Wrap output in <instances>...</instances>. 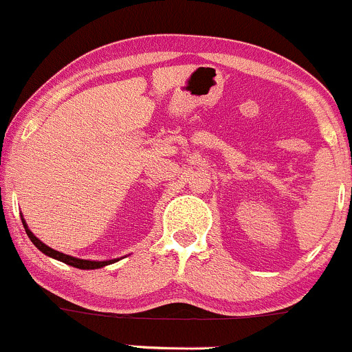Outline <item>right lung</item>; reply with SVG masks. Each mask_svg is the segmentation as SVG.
I'll list each match as a JSON object with an SVG mask.
<instances>
[{"label":"right lung","mask_w":352,"mask_h":352,"mask_svg":"<svg viewBox=\"0 0 352 352\" xmlns=\"http://www.w3.org/2000/svg\"><path fill=\"white\" fill-rule=\"evenodd\" d=\"M22 222H23V228H25L27 236L30 238V241H32L34 245H36L37 248L44 253V255L51 256V258H54V260H59V262L66 263V265H72V267H75V269H82V270H94V269H100V267H106V265H111V263L118 262V258L116 260H102V262H97V260H82V258H75V256L65 255V253H61V252H56V250H53V248H50L47 245H44V243L41 241L37 236H34V232L30 231L29 226H27V222L23 221V219H22Z\"/></svg>","instance_id":"add662e5"}]
</instances>
